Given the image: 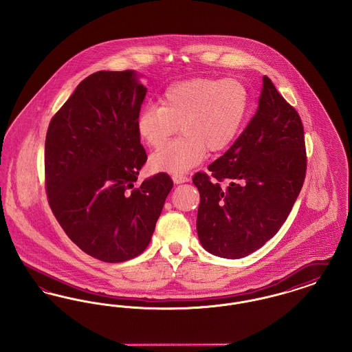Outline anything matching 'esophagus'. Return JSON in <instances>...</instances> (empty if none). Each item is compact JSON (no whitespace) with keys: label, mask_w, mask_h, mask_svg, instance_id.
Segmentation results:
<instances>
[{"label":"esophagus","mask_w":352,"mask_h":352,"mask_svg":"<svg viewBox=\"0 0 352 352\" xmlns=\"http://www.w3.org/2000/svg\"><path fill=\"white\" fill-rule=\"evenodd\" d=\"M173 181H174V184H184V182H188V177L187 175H174Z\"/></svg>","instance_id":"34e87169"}]
</instances>
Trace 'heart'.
<instances>
[{"label": "heart", "mask_w": 352, "mask_h": 352, "mask_svg": "<svg viewBox=\"0 0 352 352\" xmlns=\"http://www.w3.org/2000/svg\"><path fill=\"white\" fill-rule=\"evenodd\" d=\"M248 108L244 84L232 78H192L170 84L161 107L144 105L135 118L140 138L162 148L171 135H184L151 155V166L181 175L201 164L206 151L227 149L239 133Z\"/></svg>", "instance_id": "1"}]
</instances>
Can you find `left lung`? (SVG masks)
I'll list each match as a JSON object with an SVG mask.
<instances>
[{"instance_id": "1", "label": "left lung", "mask_w": 352, "mask_h": 352, "mask_svg": "<svg viewBox=\"0 0 352 352\" xmlns=\"http://www.w3.org/2000/svg\"><path fill=\"white\" fill-rule=\"evenodd\" d=\"M306 161L301 118L264 76L258 108L247 128L208 166L210 175L199 171L192 178L201 195L197 231L203 248L224 258L261 248L289 217Z\"/></svg>"}]
</instances>
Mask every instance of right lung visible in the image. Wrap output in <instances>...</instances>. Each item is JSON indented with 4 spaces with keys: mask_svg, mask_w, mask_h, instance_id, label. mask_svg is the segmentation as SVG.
<instances>
[{
    "mask_svg": "<svg viewBox=\"0 0 352 352\" xmlns=\"http://www.w3.org/2000/svg\"><path fill=\"white\" fill-rule=\"evenodd\" d=\"M146 91L132 69L98 71L79 83L46 134L51 211L82 251L104 263L146 250L173 188L166 173L137 184L148 160L135 128Z\"/></svg>",
    "mask_w": 352,
    "mask_h": 352,
    "instance_id": "obj_1",
    "label": "right lung"
}]
</instances>
